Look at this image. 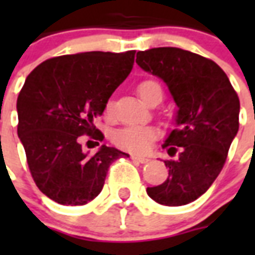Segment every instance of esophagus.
<instances>
[{
  "mask_svg": "<svg viewBox=\"0 0 255 255\" xmlns=\"http://www.w3.org/2000/svg\"><path fill=\"white\" fill-rule=\"evenodd\" d=\"M131 158H132L133 161L139 162V164H146V162H149V161H150V158H147V157H143V155L132 154V155H131Z\"/></svg>",
  "mask_w": 255,
  "mask_h": 255,
  "instance_id": "1",
  "label": "esophagus"
}]
</instances>
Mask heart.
<instances>
[{"label":"heart","mask_w":255,"mask_h":255,"mask_svg":"<svg viewBox=\"0 0 255 255\" xmlns=\"http://www.w3.org/2000/svg\"><path fill=\"white\" fill-rule=\"evenodd\" d=\"M138 94L140 100L143 101L144 104H151L155 100H162V87L158 82L147 79L143 80L138 84ZM106 117H112L113 111H112V104L109 102L105 108ZM157 136V133L153 128L149 127H140V126H131V127H126L119 129L115 135H113V142L120 149L127 150L131 153H136V154H142L146 153L147 150L151 147L153 140Z\"/></svg>","instance_id":"obj_1"}]
</instances>
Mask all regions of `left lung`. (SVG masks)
Listing matches in <instances>:
<instances>
[{"label": "left lung", "mask_w": 255, "mask_h": 255, "mask_svg": "<svg viewBox=\"0 0 255 255\" xmlns=\"http://www.w3.org/2000/svg\"><path fill=\"white\" fill-rule=\"evenodd\" d=\"M136 64L168 86L177 106L175 126L164 147L177 160L164 161L169 173L147 195L165 206L195 201L223 169L239 129L241 104L217 64L179 47H154L136 53Z\"/></svg>", "instance_id": "left-lung-1"}]
</instances>
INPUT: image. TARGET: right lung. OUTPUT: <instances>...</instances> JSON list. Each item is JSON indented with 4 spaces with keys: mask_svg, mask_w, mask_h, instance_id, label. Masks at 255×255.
Masks as SVG:
<instances>
[{
    "mask_svg": "<svg viewBox=\"0 0 255 255\" xmlns=\"http://www.w3.org/2000/svg\"><path fill=\"white\" fill-rule=\"evenodd\" d=\"M133 58L135 50L60 56L39 64L25 79L16 105L17 135L34 182L54 202L79 206L93 201L112 162L128 155L105 144L90 155L80 136L104 139L94 119L127 79Z\"/></svg>",
    "mask_w": 255,
    "mask_h": 255,
    "instance_id": "add662e5",
    "label": "right lung"
}]
</instances>
